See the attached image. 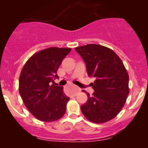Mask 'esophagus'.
<instances>
[{
  "mask_svg": "<svg viewBox=\"0 0 148 148\" xmlns=\"http://www.w3.org/2000/svg\"><path fill=\"white\" fill-rule=\"evenodd\" d=\"M74 88H75V90H74V96H76V95H77V94L78 93V92H79L80 91H81V89H80L79 88L77 87V86H74Z\"/></svg>",
  "mask_w": 148,
  "mask_h": 148,
  "instance_id": "1",
  "label": "esophagus"
}]
</instances>
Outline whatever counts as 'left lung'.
<instances>
[{"label": "left lung", "mask_w": 148, "mask_h": 148, "mask_svg": "<svg viewBox=\"0 0 148 148\" xmlns=\"http://www.w3.org/2000/svg\"><path fill=\"white\" fill-rule=\"evenodd\" d=\"M86 64L94 91L88 100L81 106L86 119L103 123L117 115L129 95V76L120 58L109 48L97 44H87L75 48Z\"/></svg>", "instance_id": "left-lung-1"}]
</instances>
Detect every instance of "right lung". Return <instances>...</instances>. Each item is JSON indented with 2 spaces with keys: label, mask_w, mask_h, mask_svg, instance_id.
<instances>
[{
  "label": "right lung",
  "mask_w": 148,
  "mask_h": 148,
  "mask_svg": "<svg viewBox=\"0 0 148 148\" xmlns=\"http://www.w3.org/2000/svg\"><path fill=\"white\" fill-rule=\"evenodd\" d=\"M70 48L51 47L26 62L19 78V93L28 111L38 120L53 122L63 117L70 99L63 86L51 85L59 79L57 70Z\"/></svg>",
  "instance_id": "add662e5"
}]
</instances>
